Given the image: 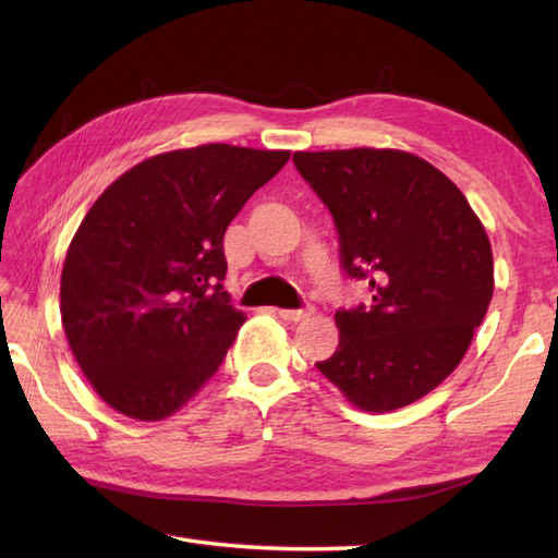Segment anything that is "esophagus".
Here are the masks:
<instances>
[{"mask_svg":"<svg viewBox=\"0 0 558 558\" xmlns=\"http://www.w3.org/2000/svg\"><path fill=\"white\" fill-rule=\"evenodd\" d=\"M278 316L282 318V322L298 324V322H304V318H310L312 312L310 310H278Z\"/></svg>","mask_w":558,"mask_h":558,"instance_id":"1","label":"esophagus"}]
</instances>
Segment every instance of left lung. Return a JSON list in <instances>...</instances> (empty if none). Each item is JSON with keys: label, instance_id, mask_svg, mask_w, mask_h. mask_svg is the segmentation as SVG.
Masks as SVG:
<instances>
[{"label": "left lung", "instance_id": "8db88e82", "mask_svg": "<svg viewBox=\"0 0 558 558\" xmlns=\"http://www.w3.org/2000/svg\"><path fill=\"white\" fill-rule=\"evenodd\" d=\"M300 174L340 234L342 268L372 304L336 312L338 350L316 362L354 408L390 412L456 369L489 310L487 230L448 177L396 148L300 150Z\"/></svg>", "mask_w": 558, "mask_h": 558}]
</instances>
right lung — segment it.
Wrapping results in <instances>:
<instances>
[{
	"instance_id": "add662e5",
	"label": "right lung",
	"mask_w": 558,
	"mask_h": 558,
	"mask_svg": "<svg viewBox=\"0 0 558 558\" xmlns=\"http://www.w3.org/2000/svg\"><path fill=\"white\" fill-rule=\"evenodd\" d=\"M290 150L204 144L153 156L105 189L62 268L59 312L93 390L158 422L218 372L244 314L222 290V236Z\"/></svg>"
}]
</instances>
